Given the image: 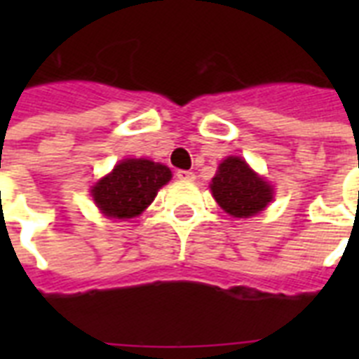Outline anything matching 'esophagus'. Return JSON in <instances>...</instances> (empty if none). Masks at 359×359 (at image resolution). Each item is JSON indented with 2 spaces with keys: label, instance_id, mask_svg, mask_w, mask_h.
Returning <instances> with one entry per match:
<instances>
[{
  "label": "esophagus",
  "instance_id": "esophagus-1",
  "mask_svg": "<svg viewBox=\"0 0 359 359\" xmlns=\"http://www.w3.org/2000/svg\"><path fill=\"white\" fill-rule=\"evenodd\" d=\"M177 179L191 182V180H196V175L191 173V171H186V169H179V171H177Z\"/></svg>",
  "mask_w": 359,
  "mask_h": 359
}]
</instances>
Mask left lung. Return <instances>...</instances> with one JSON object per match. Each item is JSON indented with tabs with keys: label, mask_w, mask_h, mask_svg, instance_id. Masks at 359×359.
<instances>
[{
	"label": "left lung",
	"mask_w": 359,
	"mask_h": 359,
	"mask_svg": "<svg viewBox=\"0 0 359 359\" xmlns=\"http://www.w3.org/2000/svg\"><path fill=\"white\" fill-rule=\"evenodd\" d=\"M214 199L233 218H251L273 199V188L238 156L225 158L210 182Z\"/></svg>",
	"instance_id": "left-lung-1"
}]
</instances>
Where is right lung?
Masks as SVG:
<instances>
[{
  "label": "right lung",
  "mask_w": 359,
  "mask_h": 359,
  "mask_svg": "<svg viewBox=\"0 0 359 359\" xmlns=\"http://www.w3.org/2000/svg\"><path fill=\"white\" fill-rule=\"evenodd\" d=\"M171 180V169L145 158H126L111 173L93 186L91 196L98 210L115 219L140 216Z\"/></svg>",
  "instance_id": "right-lung-1"
}]
</instances>
